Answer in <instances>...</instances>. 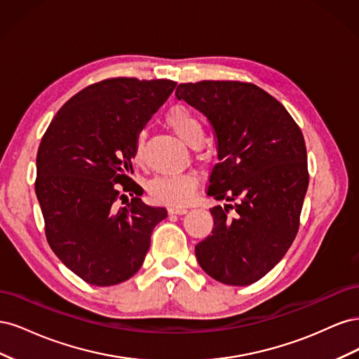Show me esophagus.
<instances>
[{
    "label": "esophagus",
    "instance_id": "esophagus-1",
    "mask_svg": "<svg viewBox=\"0 0 359 359\" xmlns=\"http://www.w3.org/2000/svg\"><path fill=\"white\" fill-rule=\"evenodd\" d=\"M168 211L170 214H186L187 208H184V206H169Z\"/></svg>",
    "mask_w": 359,
    "mask_h": 359
}]
</instances>
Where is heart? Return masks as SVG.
Returning a JSON list of instances; mask_svg holds the SVG:
<instances>
[{"instance_id": "heart-1", "label": "heart", "mask_w": 359, "mask_h": 359, "mask_svg": "<svg viewBox=\"0 0 359 359\" xmlns=\"http://www.w3.org/2000/svg\"><path fill=\"white\" fill-rule=\"evenodd\" d=\"M166 123L172 127L184 142L191 147L202 144L205 127L202 119L190 107L177 104L170 107L166 114ZM145 132H139L135 139V158L139 161L145 151ZM198 187V175L194 172L180 173V175H158L148 182L149 196L161 203L180 205L191 199Z\"/></svg>"}]
</instances>
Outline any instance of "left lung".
Segmentation results:
<instances>
[{
    "label": "left lung",
    "mask_w": 359,
    "mask_h": 359,
    "mask_svg": "<svg viewBox=\"0 0 359 359\" xmlns=\"http://www.w3.org/2000/svg\"><path fill=\"white\" fill-rule=\"evenodd\" d=\"M175 95L214 127L219 163L206 193L235 201L211 208L214 227L194 247L198 262L220 283L252 285L280 262L299 229L309 187L301 128L283 104L250 82L180 83Z\"/></svg>",
    "instance_id": "1"
}]
</instances>
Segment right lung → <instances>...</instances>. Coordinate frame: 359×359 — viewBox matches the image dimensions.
Returning a JSON list of instances; mask_svg holds the SVG:
<instances>
[{"label": "right lung", "instance_id": "obj_1", "mask_svg": "<svg viewBox=\"0 0 359 359\" xmlns=\"http://www.w3.org/2000/svg\"><path fill=\"white\" fill-rule=\"evenodd\" d=\"M169 79L111 78L88 85L50 121L37 151L36 194L52 252L83 281L114 286L142 266L161 206L133 173L135 139L175 90ZM130 191L124 209L114 203Z\"/></svg>", "mask_w": 359, "mask_h": 359}]
</instances>
